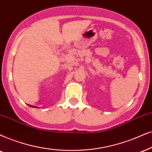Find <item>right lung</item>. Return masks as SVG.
I'll use <instances>...</instances> for the list:
<instances>
[{
	"mask_svg": "<svg viewBox=\"0 0 152 152\" xmlns=\"http://www.w3.org/2000/svg\"><path fill=\"white\" fill-rule=\"evenodd\" d=\"M31 107H32V106H31Z\"/></svg>",
	"mask_w": 152,
	"mask_h": 152,
	"instance_id": "add662e5",
	"label": "right lung"
}]
</instances>
